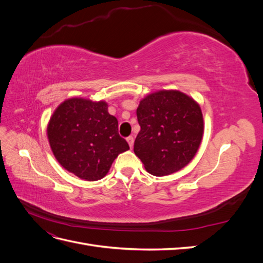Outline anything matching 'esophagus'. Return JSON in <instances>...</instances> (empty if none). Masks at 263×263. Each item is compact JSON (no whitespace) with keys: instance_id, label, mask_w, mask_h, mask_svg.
Here are the masks:
<instances>
[{"instance_id":"obj_1","label":"esophagus","mask_w":263,"mask_h":263,"mask_svg":"<svg viewBox=\"0 0 263 263\" xmlns=\"http://www.w3.org/2000/svg\"><path fill=\"white\" fill-rule=\"evenodd\" d=\"M127 142H128L129 147H130V148H133V146H134V137H133V136L127 137Z\"/></svg>"}]
</instances>
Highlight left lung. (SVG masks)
Instances as JSON below:
<instances>
[{
    "label": "left lung",
    "instance_id": "obj_1",
    "mask_svg": "<svg viewBox=\"0 0 263 263\" xmlns=\"http://www.w3.org/2000/svg\"><path fill=\"white\" fill-rule=\"evenodd\" d=\"M134 153L156 177L169 176L192 160L201 145L204 122L200 105L177 90H161L142 99Z\"/></svg>",
    "mask_w": 263,
    "mask_h": 263
}]
</instances>
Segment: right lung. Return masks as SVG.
Segmentation results:
<instances>
[{
  "instance_id": "right-lung-1",
  "label": "right lung",
  "mask_w": 263,
  "mask_h": 263,
  "mask_svg": "<svg viewBox=\"0 0 263 263\" xmlns=\"http://www.w3.org/2000/svg\"><path fill=\"white\" fill-rule=\"evenodd\" d=\"M47 135L58 162L86 181L104 178L119 154L128 150L107 103L69 99L55 108Z\"/></svg>"
}]
</instances>
